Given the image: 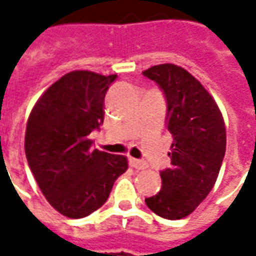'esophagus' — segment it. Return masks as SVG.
<instances>
[{
  "instance_id": "34e87169",
  "label": "esophagus",
  "mask_w": 256,
  "mask_h": 256,
  "mask_svg": "<svg viewBox=\"0 0 256 256\" xmlns=\"http://www.w3.org/2000/svg\"><path fill=\"white\" fill-rule=\"evenodd\" d=\"M128 163H130V166L134 167V168H137V170H144V168H146V163H145L144 160H140V159L130 158V159H128Z\"/></svg>"
}]
</instances>
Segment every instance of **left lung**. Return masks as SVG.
<instances>
[{
    "instance_id": "1",
    "label": "left lung",
    "mask_w": 256,
    "mask_h": 256,
    "mask_svg": "<svg viewBox=\"0 0 256 256\" xmlns=\"http://www.w3.org/2000/svg\"><path fill=\"white\" fill-rule=\"evenodd\" d=\"M166 98V128L172 133L170 167L160 172L162 189L145 198L150 211L181 220L207 198L226 150L224 118L203 84L184 68L160 64L142 72Z\"/></svg>"
}]
</instances>
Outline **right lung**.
<instances>
[{
  "instance_id": "obj_1",
  "label": "right lung",
  "mask_w": 256,
  "mask_h": 256,
  "mask_svg": "<svg viewBox=\"0 0 256 256\" xmlns=\"http://www.w3.org/2000/svg\"><path fill=\"white\" fill-rule=\"evenodd\" d=\"M118 75L72 71L36 101L27 122L26 158L44 196L60 214L84 218L106 203L128 159L92 148L104 98Z\"/></svg>"
}]
</instances>
